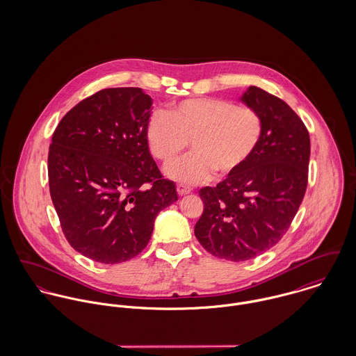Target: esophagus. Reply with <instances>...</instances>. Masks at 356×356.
<instances>
[{
  "label": "esophagus",
  "mask_w": 356,
  "mask_h": 356,
  "mask_svg": "<svg viewBox=\"0 0 356 356\" xmlns=\"http://www.w3.org/2000/svg\"><path fill=\"white\" fill-rule=\"evenodd\" d=\"M177 192H178L179 196H185V195L191 193V188H186V186L178 184V185H177Z\"/></svg>",
  "instance_id": "obj_1"
}]
</instances>
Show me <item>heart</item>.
I'll return each mask as SVG.
<instances>
[{
    "instance_id": "heart-1",
    "label": "heart",
    "mask_w": 356,
    "mask_h": 356,
    "mask_svg": "<svg viewBox=\"0 0 356 356\" xmlns=\"http://www.w3.org/2000/svg\"><path fill=\"white\" fill-rule=\"evenodd\" d=\"M263 137L259 112L241 104L199 97L175 104L167 113L153 112L147 141L153 157L164 165L175 161L191 143L192 153L165 170L185 185L225 178L243 170Z\"/></svg>"
}]
</instances>
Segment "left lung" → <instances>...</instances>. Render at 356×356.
<instances>
[{
    "mask_svg": "<svg viewBox=\"0 0 356 356\" xmlns=\"http://www.w3.org/2000/svg\"><path fill=\"white\" fill-rule=\"evenodd\" d=\"M241 102L263 119L261 141L237 174L199 191L203 215L195 226L209 254L244 261L274 247L289 229L308 182L309 136L281 99L250 86Z\"/></svg>",
    "mask_w": 356,
    "mask_h": 356,
    "instance_id": "obj_1",
    "label": "left lung"
}]
</instances>
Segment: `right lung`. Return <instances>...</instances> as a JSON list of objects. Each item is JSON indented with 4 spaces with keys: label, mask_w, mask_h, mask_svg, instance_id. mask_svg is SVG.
I'll return each instance as SVG.
<instances>
[{
    "label": "right lung",
    "mask_w": 356,
    "mask_h": 356,
    "mask_svg": "<svg viewBox=\"0 0 356 356\" xmlns=\"http://www.w3.org/2000/svg\"><path fill=\"white\" fill-rule=\"evenodd\" d=\"M152 99L140 88H111L78 102L49 147L51 202L79 254L105 264L143 252L157 213L178 200L149 153Z\"/></svg>",
    "instance_id": "obj_1"
}]
</instances>
